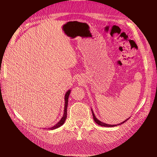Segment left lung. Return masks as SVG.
<instances>
[{"mask_svg": "<svg viewBox=\"0 0 157 157\" xmlns=\"http://www.w3.org/2000/svg\"><path fill=\"white\" fill-rule=\"evenodd\" d=\"M91 111H92V114H93V118H94V121L95 122V123H97L98 124H99V125H100V126H103V127H115V126H117V125H119V124H121L124 123V122L127 121L128 120V119H129V118H130V117H129V118H127V119H126L125 121H124L123 122H122V123H119V124H107V123H102V121H100L98 120V119L96 118V117H95V114H94V111H93V110H92V109H91Z\"/></svg>", "mask_w": 157, "mask_h": 157, "instance_id": "obj_1", "label": "left lung"}]
</instances>
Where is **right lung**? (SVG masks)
I'll list each match as a JSON object with an SVG mask.
<instances>
[{
  "label": "right lung",
  "mask_w": 157,
  "mask_h": 157,
  "mask_svg": "<svg viewBox=\"0 0 157 157\" xmlns=\"http://www.w3.org/2000/svg\"><path fill=\"white\" fill-rule=\"evenodd\" d=\"M71 94V90L69 89L66 91L65 96H64V101H65V104H64V110H63V114L62 118H61V120L58 122V123L55 124V125L52 126L49 128V129L50 130H53L58 128V127H61L62 125H63V123H65V121L66 120V118H67V107H68V97L69 95Z\"/></svg>",
  "instance_id": "1"
}]
</instances>
